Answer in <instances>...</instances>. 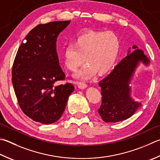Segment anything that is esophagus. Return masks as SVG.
<instances>
[{
    "label": "esophagus",
    "instance_id": "34e87169",
    "mask_svg": "<svg viewBox=\"0 0 160 160\" xmlns=\"http://www.w3.org/2000/svg\"><path fill=\"white\" fill-rule=\"evenodd\" d=\"M78 86L80 89H85L87 87H88V85H87L86 83L83 82H80L78 83Z\"/></svg>",
    "mask_w": 160,
    "mask_h": 160
}]
</instances>
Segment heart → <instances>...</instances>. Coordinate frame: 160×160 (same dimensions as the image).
Listing matches in <instances>:
<instances>
[{
	"mask_svg": "<svg viewBox=\"0 0 160 160\" xmlns=\"http://www.w3.org/2000/svg\"><path fill=\"white\" fill-rule=\"evenodd\" d=\"M120 48V39L114 32H88L66 46L64 64L68 70L75 72L83 64L85 58L88 64L77 74L78 78H89L97 72L106 74L114 67Z\"/></svg>",
	"mask_w": 160,
	"mask_h": 160,
	"instance_id": "1",
	"label": "heart"
}]
</instances>
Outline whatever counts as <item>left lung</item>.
<instances>
[{
  "instance_id": "obj_1",
  "label": "left lung",
  "mask_w": 160,
  "mask_h": 160,
  "mask_svg": "<svg viewBox=\"0 0 160 160\" xmlns=\"http://www.w3.org/2000/svg\"><path fill=\"white\" fill-rule=\"evenodd\" d=\"M129 50L127 56L99 82L102 101L98 111L106 122L125 120L142 105L131 97V80L140 63L147 66L150 59L136 45H133L132 52Z\"/></svg>"
}]
</instances>
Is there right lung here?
Returning <instances> with one entry per match:
<instances>
[{
  "label": "right lung",
  "mask_w": 160,
  "mask_h": 160,
  "mask_svg": "<svg viewBox=\"0 0 160 160\" xmlns=\"http://www.w3.org/2000/svg\"><path fill=\"white\" fill-rule=\"evenodd\" d=\"M71 21L39 24L19 46L12 70V81L19 105L38 122H57L73 92L71 83L55 85L65 79L57 52V38Z\"/></svg>",
  "instance_id": "1"
}]
</instances>
